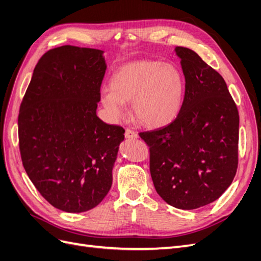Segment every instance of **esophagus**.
Listing matches in <instances>:
<instances>
[{
  "instance_id": "obj_1",
  "label": "esophagus",
  "mask_w": 261,
  "mask_h": 261,
  "mask_svg": "<svg viewBox=\"0 0 261 261\" xmlns=\"http://www.w3.org/2000/svg\"><path fill=\"white\" fill-rule=\"evenodd\" d=\"M124 137H125V139L134 140V139H138V134L134 132V131L130 130V129H127V130H125V132H124Z\"/></svg>"
}]
</instances>
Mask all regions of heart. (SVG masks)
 I'll return each mask as SVG.
<instances>
[{"instance_id": "b5f03b06", "label": "heart", "mask_w": 261, "mask_h": 261, "mask_svg": "<svg viewBox=\"0 0 261 261\" xmlns=\"http://www.w3.org/2000/svg\"><path fill=\"white\" fill-rule=\"evenodd\" d=\"M185 77L175 64L136 61L116 70L110 89L101 92V103L112 121L128 115L132 102L136 118L146 127L159 128L174 120L185 95Z\"/></svg>"}]
</instances>
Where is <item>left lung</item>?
Masks as SVG:
<instances>
[{
  "mask_svg": "<svg viewBox=\"0 0 261 261\" xmlns=\"http://www.w3.org/2000/svg\"><path fill=\"white\" fill-rule=\"evenodd\" d=\"M185 96L174 121L140 133L150 150L157 194L168 204L195 210L217 200L238 168L239 112L221 75L194 50L176 47Z\"/></svg>",
  "mask_w": 261,
  "mask_h": 261,
  "instance_id": "1",
  "label": "left lung"
}]
</instances>
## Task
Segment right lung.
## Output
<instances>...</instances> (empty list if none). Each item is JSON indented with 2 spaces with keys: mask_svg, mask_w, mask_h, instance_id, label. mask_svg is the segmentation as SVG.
Listing matches in <instances>:
<instances>
[{
  "mask_svg": "<svg viewBox=\"0 0 261 261\" xmlns=\"http://www.w3.org/2000/svg\"><path fill=\"white\" fill-rule=\"evenodd\" d=\"M104 51L64 45L36 64L18 116L23 168L56 208L82 213L98 205L113 181L124 129L96 116Z\"/></svg>",
  "mask_w": 261,
  "mask_h": 261,
  "instance_id": "right-lung-1",
  "label": "right lung"
}]
</instances>
